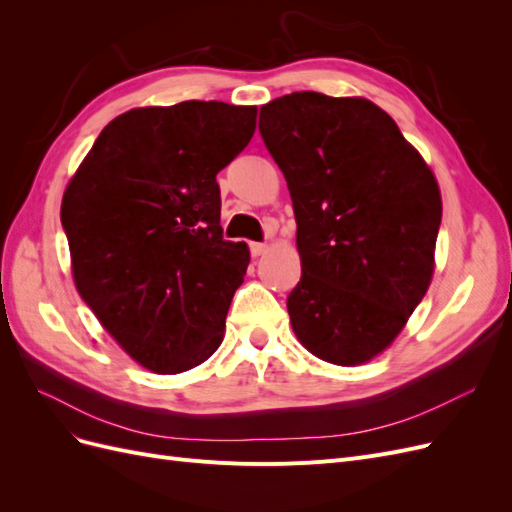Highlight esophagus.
<instances>
[{"label":"esophagus","instance_id":"34e87169","mask_svg":"<svg viewBox=\"0 0 512 512\" xmlns=\"http://www.w3.org/2000/svg\"><path fill=\"white\" fill-rule=\"evenodd\" d=\"M269 250V245L267 243H250V252H252V256L254 258H258V256H262Z\"/></svg>","mask_w":512,"mask_h":512}]
</instances>
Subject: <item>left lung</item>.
<instances>
[{
	"instance_id": "obj_1",
	"label": "left lung",
	"mask_w": 512,
	"mask_h": 512,
	"mask_svg": "<svg viewBox=\"0 0 512 512\" xmlns=\"http://www.w3.org/2000/svg\"><path fill=\"white\" fill-rule=\"evenodd\" d=\"M258 128L297 220L292 331L322 361L363 365L395 342L431 284L438 181L365 98L294 91L260 106Z\"/></svg>"
}]
</instances>
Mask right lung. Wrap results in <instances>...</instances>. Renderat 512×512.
Listing matches in <instances>:
<instances>
[{
    "label": "right lung",
    "mask_w": 512,
    "mask_h": 512,
    "mask_svg": "<svg viewBox=\"0 0 512 512\" xmlns=\"http://www.w3.org/2000/svg\"><path fill=\"white\" fill-rule=\"evenodd\" d=\"M256 106L179 102L115 117L61 200L74 286L153 374L220 348L250 247L224 241L215 175L256 130Z\"/></svg>",
    "instance_id": "right-lung-1"
}]
</instances>
